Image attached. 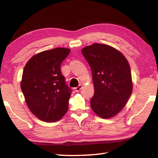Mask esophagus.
<instances>
[{
	"label": "esophagus",
	"mask_w": 158,
	"mask_h": 158,
	"mask_svg": "<svg viewBox=\"0 0 158 158\" xmlns=\"http://www.w3.org/2000/svg\"><path fill=\"white\" fill-rule=\"evenodd\" d=\"M81 88H82V85H79L78 87H77V88H75V92H79Z\"/></svg>",
	"instance_id": "1"
}]
</instances>
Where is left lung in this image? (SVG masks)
I'll use <instances>...</instances> for the list:
<instances>
[{"mask_svg": "<svg viewBox=\"0 0 158 158\" xmlns=\"http://www.w3.org/2000/svg\"><path fill=\"white\" fill-rule=\"evenodd\" d=\"M81 52L91 68L94 85L91 108L101 118H110L122 110L132 94L129 63L122 53L108 45L94 43Z\"/></svg>", "mask_w": 158, "mask_h": 158, "instance_id": "obj_1", "label": "left lung"}]
</instances>
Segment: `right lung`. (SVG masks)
I'll use <instances>...</instances> for the list:
<instances>
[{"label":"right lung","instance_id":"1","mask_svg":"<svg viewBox=\"0 0 158 158\" xmlns=\"http://www.w3.org/2000/svg\"><path fill=\"white\" fill-rule=\"evenodd\" d=\"M70 52L58 48L40 52L23 69L21 89L26 105L43 122H57L69 109L72 90L66 84L60 65Z\"/></svg>","mask_w":158,"mask_h":158}]
</instances>
